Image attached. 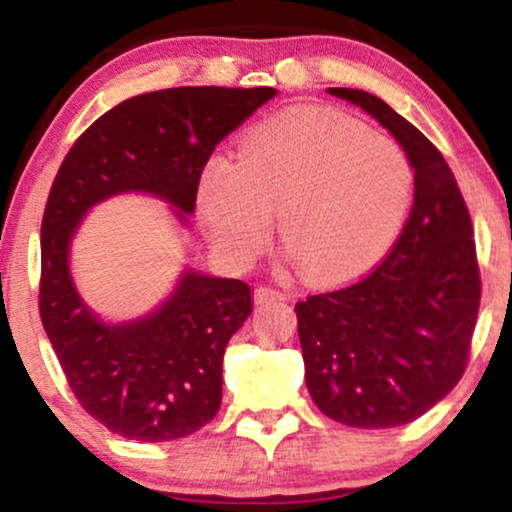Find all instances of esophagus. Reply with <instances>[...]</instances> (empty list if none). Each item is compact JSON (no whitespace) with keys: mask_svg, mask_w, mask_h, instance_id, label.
I'll return each mask as SVG.
<instances>
[{"mask_svg":"<svg viewBox=\"0 0 512 512\" xmlns=\"http://www.w3.org/2000/svg\"><path fill=\"white\" fill-rule=\"evenodd\" d=\"M286 290H278L274 286H257L255 288V302H278V300H286Z\"/></svg>","mask_w":512,"mask_h":512,"instance_id":"obj_1","label":"esophagus"}]
</instances>
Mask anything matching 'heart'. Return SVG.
I'll return each mask as SVG.
<instances>
[{
  "label": "heart",
  "instance_id": "heart-1",
  "mask_svg": "<svg viewBox=\"0 0 512 512\" xmlns=\"http://www.w3.org/2000/svg\"><path fill=\"white\" fill-rule=\"evenodd\" d=\"M413 186V163L397 139L307 106L245 134L238 160L212 158L198 181V212L219 252L250 264L269 245L278 210L304 274L340 283L392 248Z\"/></svg>",
  "mask_w": 512,
  "mask_h": 512
}]
</instances>
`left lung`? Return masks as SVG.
Returning a JSON list of instances; mask_svg holds the SVG:
<instances>
[{
    "instance_id": "left-lung-1",
    "label": "left lung",
    "mask_w": 512,
    "mask_h": 512,
    "mask_svg": "<svg viewBox=\"0 0 512 512\" xmlns=\"http://www.w3.org/2000/svg\"><path fill=\"white\" fill-rule=\"evenodd\" d=\"M333 96L371 113L416 174L411 215L366 276L295 304L304 380L314 404L349 428L406 425L454 390L480 312V264L463 193L444 155L364 89Z\"/></svg>"
}]
</instances>
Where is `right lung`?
<instances>
[{"label":"right lung","instance_id":"obj_1","mask_svg":"<svg viewBox=\"0 0 512 512\" xmlns=\"http://www.w3.org/2000/svg\"><path fill=\"white\" fill-rule=\"evenodd\" d=\"M274 94L177 87L134 96L84 129L58 167L42 217V326L75 399L115 435L170 442L217 416L224 349L252 312L250 286L186 271L148 319L106 326L70 281V236L87 208L122 191L155 193L193 212L219 141Z\"/></svg>","mask_w":512,"mask_h":512}]
</instances>
